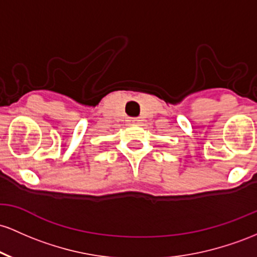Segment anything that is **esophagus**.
<instances>
[{
  "label": "esophagus",
  "mask_w": 257,
  "mask_h": 257,
  "mask_svg": "<svg viewBox=\"0 0 257 257\" xmlns=\"http://www.w3.org/2000/svg\"><path fill=\"white\" fill-rule=\"evenodd\" d=\"M140 119H138V117H132L131 120H130V122H132V123H138L140 122Z\"/></svg>",
  "instance_id": "1"
}]
</instances>
